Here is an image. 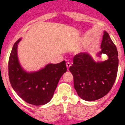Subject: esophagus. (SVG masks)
Here are the masks:
<instances>
[{
  "mask_svg": "<svg viewBox=\"0 0 125 125\" xmlns=\"http://www.w3.org/2000/svg\"><path fill=\"white\" fill-rule=\"evenodd\" d=\"M71 63L69 62H67L66 63V66H67V70H69V67H71Z\"/></svg>",
  "mask_w": 125,
  "mask_h": 125,
  "instance_id": "34e87169",
  "label": "esophagus"
}]
</instances>
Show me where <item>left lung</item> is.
<instances>
[{"instance_id":"obj_1","label":"left lung","mask_w":125,"mask_h":125,"mask_svg":"<svg viewBox=\"0 0 125 125\" xmlns=\"http://www.w3.org/2000/svg\"><path fill=\"white\" fill-rule=\"evenodd\" d=\"M101 57L106 54L108 59L95 62L87 52L79 53L73 58L69 67L74 79V87L79 97L86 101L99 99L110 91L114 83L118 69V52L108 33L104 32L101 43Z\"/></svg>"}]
</instances>
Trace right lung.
<instances>
[{
  "mask_svg": "<svg viewBox=\"0 0 125 125\" xmlns=\"http://www.w3.org/2000/svg\"><path fill=\"white\" fill-rule=\"evenodd\" d=\"M21 40L14 43L9 58L10 82L17 94L26 103L35 106L44 105L52 98L61 76L67 71L65 62L50 63L36 72H26L21 66L17 57Z\"/></svg>",
  "mask_w": 125,
  "mask_h": 125,
  "instance_id": "right-lung-1",
  "label": "right lung"
}]
</instances>
